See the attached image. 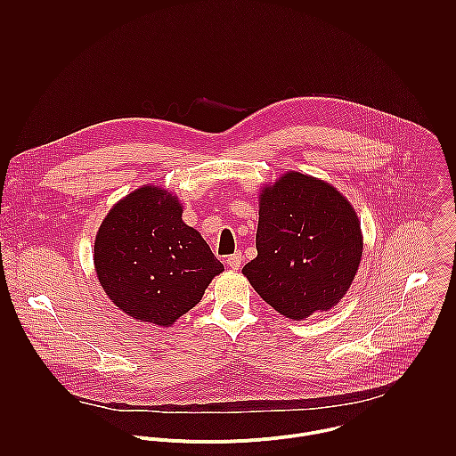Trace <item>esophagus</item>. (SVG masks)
Listing matches in <instances>:
<instances>
[{"instance_id": "1", "label": "esophagus", "mask_w": 456, "mask_h": 456, "mask_svg": "<svg viewBox=\"0 0 456 456\" xmlns=\"http://www.w3.org/2000/svg\"><path fill=\"white\" fill-rule=\"evenodd\" d=\"M226 263H228V266H230V268H233V270H239V266H240V263H242V255H240V253L230 255V256L226 258Z\"/></svg>"}]
</instances>
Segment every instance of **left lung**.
Here are the masks:
<instances>
[{"label":"left lung","mask_w":456,"mask_h":456,"mask_svg":"<svg viewBox=\"0 0 456 456\" xmlns=\"http://www.w3.org/2000/svg\"><path fill=\"white\" fill-rule=\"evenodd\" d=\"M362 248L349 201L326 183L289 172L261 191L258 256L242 272L268 305L298 322L346 295Z\"/></svg>","instance_id":"left-lung-1"}]
</instances>
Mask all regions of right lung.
I'll list each match as a JSON object with an SVG mask.
<instances>
[{
  "mask_svg": "<svg viewBox=\"0 0 456 456\" xmlns=\"http://www.w3.org/2000/svg\"><path fill=\"white\" fill-rule=\"evenodd\" d=\"M94 266L119 309L159 326L191 311L224 270L195 228L184 224L179 200L154 186L133 191L103 219Z\"/></svg>",
  "mask_w": 456,
  "mask_h": 456,
  "instance_id": "right-lung-1",
  "label": "right lung"
}]
</instances>
